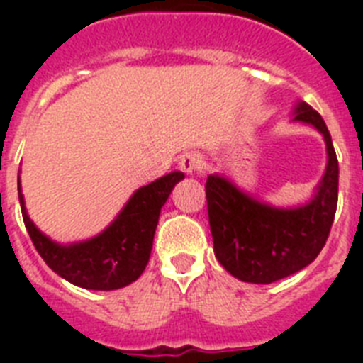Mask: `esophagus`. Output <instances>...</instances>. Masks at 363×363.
I'll use <instances>...</instances> for the list:
<instances>
[{
	"instance_id": "34e87169",
	"label": "esophagus",
	"mask_w": 363,
	"mask_h": 363,
	"mask_svg": "<svg viewBox=\"0 0 363 363\" xmlns=\"http://www.w3.org/2000/svg\"><path fill=\"white\" fill-rule=\"evenodd\" d=\"M179 169L187 174L203 171V158L198 152H185L179 160Z\"/></svg>"
}]
</instances>
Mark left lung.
I'll return each instance as SVG.
<instances>
[{
    "mask_svg": "<svg viewBox=\"0 0 363 363\" xmlns=\"http://www.w3.org/2000/svg\"><path fill=\"white\" fill-rule=\"evenodd\" d=\"M294 120L323 134L327 169L313 200L298 209H274L234 187L229 179L207 178V211L214 255L234 278L272 284L301 271L325 245L338 203V158L325 121L311 105L298 104Z\"/></svg>",
    "mask_w": 363,
    "mask_h": 363,
    "instance_id": "1",
    "label": "left lung"
}]
</instances>
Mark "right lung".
I'll list each match as a JSON object with an SVG mask.
<instances>
[{"instance_id": "1", "label": "right lung", "mask_w": 363, "mask_h": 363, "mask_svg": "<svg viewBox=\"0 0 363 363\" xmlns=\"http://www.w3.org/2000/svg\"><path fill=\"white\" fill-rule=\"evenodd\" d=\"M184 172L174 171L140 187L111 225L96 238L57 245L34 227L25 211L18 182L25 227L45 264L70 284L94 291L120 289L142 277L152 251L160 211Z\"/></svg>"}]
</instances>
